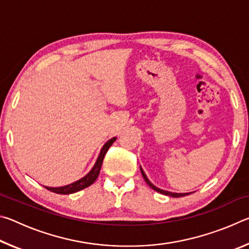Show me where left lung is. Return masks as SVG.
Masks as SVG:
<instances>
[{
    "label": "left lung",
    "instance_id": "1",
    "mask_svg": "<svg viewBox=\"0 0 249 249\" xmlns=\"http://www.w3.org/2000/svg\"><path fill=\"white\" fill-rule=\"evenodd\" d=\"M141 171H142V177H144V179H145V181H146V183L148 184L151 189H154L155 191H157V192H159V193H161V195L169 196H172V197H180V196H184L190 195V193H193V192H189V193H174V192H169V191H166V190H161V189L157 188V187H156V185H154L153 183L150 182V181L148 180V178H147V176L145 175L144 170H142V168H141Z\"/></svg>",
    "mask_w": 249,
    "mask_h": 249
}]
</instances>
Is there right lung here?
<instances>
[{
	"instance_id": "1",
	"label": "right lung",
	"mask_w": 249,
	"mask_h": 249,
	"mask_svg": "<svg viewBox=\"0 0 249 249\" xmlns=\"http://www.w3.org/2000/svg\"><path fill=\"white\" fill-rule=\"evenodd\" d=\"M115 141H116V137H113V138H111V140L105 142L104 146L102 147V149H101V151H100V155H99L98 159H96L93 168H92L89 174L84 176L83 178H81L78 181H75V182H73V183L65 185V187H59V188L45 187V188L49 191L58 193V195H70V193L78 192L80 190H82V189H86V188L89 187V185H91L96 179H98L100 170H101V167H102V163H103L104 156H105V154H107V151L108 150L109 147H111V145Z\"/></svg>"
}]
</instances>
